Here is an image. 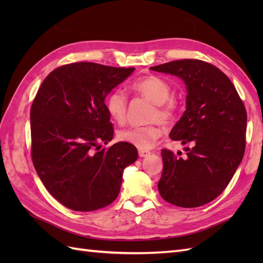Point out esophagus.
I'll return each mask as SVG.
<instances>
[{"instance_id": "obj_1", "label": "esophagus", "mask_w": 263, "mask_h": 263, "mask_svg": "<svg viewBox=\"0 0 263 263\" xmlns=\"http://www.w3.org/2000/svg\"><path fill=\"white\" fill-rule=\"evenodd\" d=\"M149 155H150V152H148V150H139V156H140L141 158L147 157Z\"/></svg>"}]
</instances>
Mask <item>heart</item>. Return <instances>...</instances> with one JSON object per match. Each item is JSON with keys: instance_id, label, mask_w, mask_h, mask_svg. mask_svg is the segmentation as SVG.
I'll return each instance as SVG.
<instances>
[{"instance_id": "heart-1", "label": "heart", "mask_w": 263, "mask_h": 263, "mask_svg": "<svg viewBox=\"0 0 263 263\" xmlns=\"http://www.w3.org/2000/svg\"><path fill=\"white\" fill-rule=\"evenodd\" d=\"M132 89L142 95L155 104L152 111V120L170 122L176 110V102L172 96V87L163 78L157 76H146L132 83ZM106 109L110 119L119 124H123L126 119L127 98L125 92L121 89L111 90L105 100ZM161 127L158 124H148L142 126H130L119 132L121 141L131 144L141 150L154 147L155 142L160 138Z\"/></svg>"}]
</instances>
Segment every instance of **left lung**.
<instances>
[{
	"label": "left lung",
	"mask_w": 263,
	"mask_h": 263,
	"mask_svg": "<svg viewBox=\"0 0 263 263\" xmlns=\"http://www.w3.org/2000/svg\"><path fill=\"white\" fill-rule=\"evenodd\" d=\"M150 69L185 83L186 109L170 137L192 144L185 148V157L161 150L164 170L158 191L167 202L183 208L209 203L226 189L243 159L244 104L230 78L203 61H172Z\"/></svg>",
	"instance_id": "1"
}]
</instances>
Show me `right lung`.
Segmentation results:
<instances>
[{"mask_svg": "<svg viewBox=\"0 0 263 263\" xmlns=\"http://www.w3.org/2000/svg\"><path fill=\"white\" fill-rule=\"evenodd\" d=\"M136 69L91 62L66 64L49 73L30 110L31 157L47 191L66 208L93 211L120 193L123 171L135 163V146L114 137L105 98Z\"/></svg>", "mask_w": 263, "mask_h": 263, "instance_id": "right-lung-1", "label": "right lung"}]
</instances>
